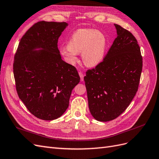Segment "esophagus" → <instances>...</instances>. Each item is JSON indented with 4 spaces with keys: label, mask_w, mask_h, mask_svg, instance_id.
I'll return each instance as SVG.
<instances>
[{
    "label": "esophagus",
    "mask_w": 159,
    "mask_h": 159,
    "mask_svg": "<svg viewBox=\"0 0 159 159\" xmlns=\"http://www.w3.org/2000/svg\"><path fill=\"white\" fill-rule=\"evenodd\" d=\"M79 76L80 77V81H81V82H83V81L84 80V75L83 73L82 72H79Z\"/></svg>",
    "instance_id": "esophagus-1"
}]
</instances>
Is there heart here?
<instances>
[{
    "label": "heart",
    "mask_w": 159,
    "mask_h": 159,
    "mask_svg": "<svg viewBox=\"0 0 159 159\" xmlns=\"http://www.w3.org/2000/svg\"><path fill=\"white\" fill-rule=\"evenodd\" d=\"M107 39L102 32L93 29H80L71 35L68 45L60 48V53L70 65L78 61V53L81 52L84 64L90 67L97 66L105 54Z\"/></svg>",
    "instance_id": "obj_1"
}]
</instances>
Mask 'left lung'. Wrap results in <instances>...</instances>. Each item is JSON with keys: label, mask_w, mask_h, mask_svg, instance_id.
I'll list each match as a JSON object with an SVG mask.
<instances>
[{"label": "left lung", "mask_w": 159, "mask_h": 159, "mask_svg": "<svg viewBox=\"0 0 159 159\" xmlns=\"http://www.w3.org/2000/svg\"><path fill=\"white\" fill-rule=\"evenodd\" d=\"M117 37L102 62L84 77L89 107L93 118L107 122L129 107L138 90L143 58L137 40L115 24Z\"/></svg>", "instance_id": "left-lung-1"}]
</instances>
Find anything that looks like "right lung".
Here are the masks:
<instances>
[{"label":"right lung","instance_id":"add662e5","mask_svg":"<svg viewBox=\"0 0 159 159\" xmlns=\"http://www.w3.org/2000/svg\"><path fill=\"white\" fill-rule=\"evenodd\" d=\"M66 22L40 21L21 39L13 72L19 98L32 114L52 120L69 107L72 90L80 82L76 68L62 60L58 39Z\"/></svg>","mask_w":159,"mask_h":159}]
</instances>
